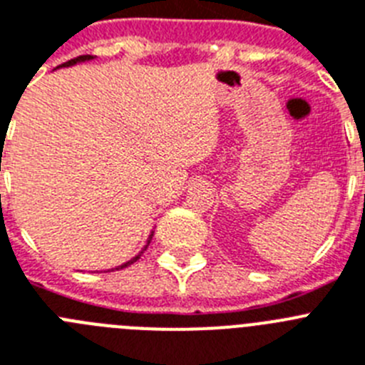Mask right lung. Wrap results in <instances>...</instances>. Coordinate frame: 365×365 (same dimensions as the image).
Listing matches in <instances>:
<instances>
[{"label": "right lung", "instance_id": "add662e5", "mask_svg": "<svg viewBox=\"0 0 365 365\" xmlns=\"http://www.w3.org/2000/svg\"><path fill=\"white\" fill-rule=\"evenodd\" d=\"M90 60H93V56H90V55H84V56H77V58H73V60H69V62H66V64H62V66H58V68L56 69H60V68H71V66H77V64H82V62H90ZM152 235H154V231H152L150 235H148V240H147V246L148 244H150V240H152ZM147 246H145L143 250H141V252L138 253V255H135V257H132L130 259V261H126L125 264H121V266H117L115 270H119V268H126V266H130V264H134L135 261H138L139 257H141V253L145 252V250H147Z\"/></svg>", "mask_w": 365, "mask_h": 365}]
</instances>
